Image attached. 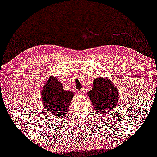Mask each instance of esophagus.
Listing matches in <instances>:
<instances>
[{"mask_svg": "<svg viewBox=\"0 0 157 157\" xmlns=\"http://www.w3.org/2000/svg\"><path fill=\"white\" fill-rule=\"evenodd\" d=\"M84 93H85V90L84 89V88H83V89H81V90H78V93L79 94V95H84Z\"/></svg>", "mask_w": 157, "mask_h": 157, "instance_id": "34e87169", "label": "esophagus"}]
</instances>
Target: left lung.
<instances>
[{
  "label": "left lung",
  "instance_id": "1",
  "mask_svg": "<svg viewBox=\"0 0 157 157\" xmlns=\"http://www.w3.org/2000/svg\"><path fill=\"white\" fill-rule=\"evenodd\" d=\"M88 95L96 112L108 115L117 105L119 93L110 80L98 77L93 82L92 90Z\"/></svg>",
  "mask_w": 157,
  "mask_h": 157
}]
</instances>
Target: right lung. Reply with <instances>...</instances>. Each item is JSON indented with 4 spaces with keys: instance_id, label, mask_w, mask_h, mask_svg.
<instances>
[{
    "instance_id": "obj_1",
    "label": "right lung",
    "mask_w": 157,
    "mask_h": 157,
    "mask_svg": "<svg viewBox=\"0 0 157 157\" xmlns=\"http://www.w3.org/2000/svg\"><path fill=\"white\" fill-rule=\"evenodd\" d=\"M73 96V93L64 90L62 84L53 77L48 79L42 90V100L45 108L57 117L67 115Z\"/></svg>"
}]
</instances>
